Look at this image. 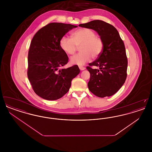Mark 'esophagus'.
Returning a JSON list of instances; mask_svg holds the SVG:
<instances>
[{
  "label": "esophagus",
  "instance_id": "34e87169",
  "mask_svg": "<svg viewBox=\"0 0 152 152\" xmlns=\"http://www.w3.org/2000/svg\"><path fill=\"white\" fill-rule=\"evenodd\" d=\"M79 69L81 71H83V70H84L86 69V68L84 66H79Z\"/></svg>",
  "mask_w": 152,
  "mask_h": 152
}]
</instances>
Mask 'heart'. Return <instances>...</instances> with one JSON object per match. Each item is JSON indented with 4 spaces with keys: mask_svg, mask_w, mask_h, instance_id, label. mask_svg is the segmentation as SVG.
Wrapping results in <instances>:
<instances>
[{
    "mask_svg": "<svg viewBox=\"0 0 152 152\" xmlns=\"http://www.w3.org/2000/svg\"><path fill=\"white\" fill-rule=\"evenodd\" d=\"M61 48L68 55H73L80 46L79 53L72 56L70 62L75 65H84L89 61L92 56L97 58L102 52L103 42L101 38L96 36L94 31L83 28L75 31L72 38L64 36L60 40Z\"/></svg>",
    "mask_w": 152,
    "mask_h": 152,
    "instance_id": "1",
    "label": "heart"
}]
</instances>
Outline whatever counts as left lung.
<instances>
[{"instance_id": "left-lung-1", "label": "left lung", "mask_w": 152, "mask_h": 152, "mask_svg": "<svg viewBox=\"0 0 152 152\" xmlns=\"http://www.w3.org/2000/svg\"><path fill=\"white\" fill-rule=\"evenodd\" d=\"M80 27L94 29L103 42L99 57L87 66L91 74L88 83L89 91L99 97L111 96L121 88L126 79L128 60L123 40L116 28L108 23L95 20Z\"/></svg>"}]
</instances>
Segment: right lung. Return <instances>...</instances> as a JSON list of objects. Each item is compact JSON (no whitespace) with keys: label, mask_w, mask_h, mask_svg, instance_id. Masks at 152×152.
Returning <instances> with one entry per match:
<instances>
[{"label":"right lung","mask_w":152,"mask_h":152,"mask_svg":"<svg viewBox=\"0 0 152 152\" xmlns=\"http://www.w3.org/2000/svg\"><path fill=\"white\" fill-rule=\"evenodd\" d=\"M77 26L51 23L39 29L32 39L28 55V78L37 95L56 100L66 94L80 73L77 65L68 68V58L60 46V39Z\"/></svg>","instance_id":"1"}]
</instances>
